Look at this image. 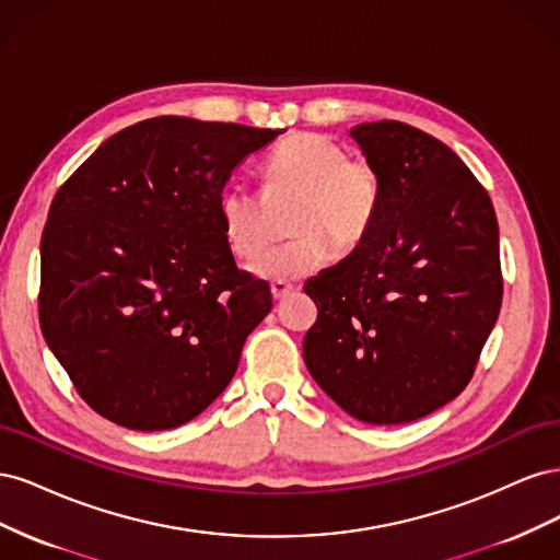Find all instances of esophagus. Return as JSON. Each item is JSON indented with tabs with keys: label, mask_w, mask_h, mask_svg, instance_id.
<instances>
[{
	"label": "esophagus",
	"mask_w": 560,
	"mask_h": 560,
	"mask_svg": "<svg viewBox=\"0 0 560 560\" xmlns=\"http://www.w3.org/2000/svg\"><path fill=\"white\" fill-rule=\"evenodd\" d=\"M292 292H296V284L290 282V280H273L270 282V294H273V299H284L290 296Z\"/></svg>",
	"instance_id": "34e87169"
}]
</instances>
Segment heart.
Segmentation results:
<instances>
[{"label": "heart", "instance_id": "heart-1", "mask_svg": "<svg viewBox=\"0 0 560 560\" xmlns=\"http://www.w3.org/2000/svg\"><path fill=\"white\" fill-rule=\"evenodd\" d=\"M266 196L245 184L219 198V219L229 249L238 259H257L273 238V210L292 206L290 233L282 247L254 264L264 278L296 280L327 261L331 247L350 252L374 224L381 206V175L362 156L315 132L284 138L264 161Z\"/></svg>", "mask_w": 560, "mask_h": 560}]
</instances>
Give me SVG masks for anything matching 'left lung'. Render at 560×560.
Masks as SVG:
<instances>
[{
    "mask_svg": "<svg viewBox=\"0 0 560 560\" xmlns=\"http://www.w3.org/2000/svg\"><path fill=\"white\" fill-rule=\"evenodd\" d=\"M381 175L366 238L306 282L315 383L343 411L399 425L463 393L502 306L493 202L453 149L399 121L352 128Z\"/></svg>",
    "mask_w": 560,
    "mask_h": 560,
    "instance_id": "8db88e82",
    "label": "left lung"
}]
</instances>
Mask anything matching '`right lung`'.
<instances>
[{
	"label": "right lung",
	"instance_id": "obj_1",
	"mask_svg": "<svg viewBox=\"0 0 560 560\" xmlns=\"http://www.w3.org/2000/svg\"><path fill=\"white\" fill-rule=\"evenodd\" d=\"M280 130L156 116L83 161L42 233L39 325L95 413L140 432L189 422L224 393L268 282L235 266L219 198Z\"/></svg>",
	"mask_w": 560,
	"mask_h": 560
}]
</instances>
